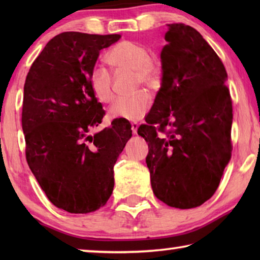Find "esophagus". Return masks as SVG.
<instances>
[{"instance_id":"34e87169","label":"esophagus","mask_w":260,"mask_h":260,"mask_svg":"<svg viewBox=\"0 0 260 260\" xmlns=\"http://www.w3.org/2000/svg\"><path fill=\"white\" fill-rule=\"evenodd\" d=\"M131 127H132V132H133V134L138 133V128H139V124H138V122H132Z\"/></svg>"}]
</instances>
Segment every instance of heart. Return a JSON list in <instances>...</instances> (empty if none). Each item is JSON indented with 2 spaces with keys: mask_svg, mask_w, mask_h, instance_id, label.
<instances>
[{
  "mask_svg": "<svg viewBox=\"0 0 260 260\" xmlns=\"http://www.w3.org/2000/svg\"><path fill=\"white\" fill-rule=\"evenodd\" d=\"M149 48L143 43L124 40L114 45L107 54L109 63L119 70L134 71L135 85L156 87L161 79V64L156 57L149 56ZM90 85L102 102L112 99V76L103 67L95 68L90 74ZM151 107V99L140 91L131 98L117 99L109 109V116L126 120H139Z\"/></svg>",
  "mask_w": 260,
  "mask_h": 260,
  "instance_id": "b5f03b06",
  "label": "heart"
}]
</instances>
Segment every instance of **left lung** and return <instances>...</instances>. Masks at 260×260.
<instances>
[{"label":"left lung","instance_id":"1","mask_svg":"<svg viewBox=\"0 0 260 260\" xmlns=\"http://www.w3.org/2000/svg\"><path fill=\"white\" fill-rule=\"evenodd\" d=\"M167 26L161 86L138 133L150 148L146 162L157 199L191 209L212 197L231 159L232 99L226 69L200 32Z\"/></svg>","mask_w":260,"mask_h":260}]
</instances>
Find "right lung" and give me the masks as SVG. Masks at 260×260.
Listing matches in <instances>:
<instances>
[{
    "label": "right lung",
    "mask_w": 260,
    "mask_h": 260,
    "mask_svg": "<svg viewBox=\"0 0 260 260\" xmlns=\"http://www.w3.org/2000/svg\"><path fill=\"white\" fill-rule=\"evenodd\" d=\"M119 39V34L60 33L26 77L21 113L26 160L51 203L70 213L105 205L114 186L113 166L132 136L122 119L90 135L105 114L90 74L100 51Z\"/></svg>",
    "instance_id": "obj_1"
}]
</instances>
